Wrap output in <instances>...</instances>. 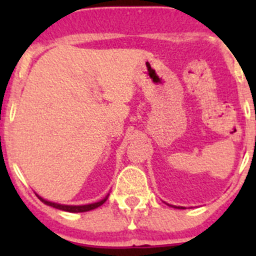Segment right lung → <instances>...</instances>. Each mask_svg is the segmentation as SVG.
Returning a JSON list of instances; mask_svg holds the SVG:
<instances>
[{
  "mask_svg": "<svg viewBox=\"0 0 256 256\" xmlns=\"http://www.w3.org/2000/svg\"><path fill=\"white\" fill-rule=\"evenodd\" d=\"M37 197L40 198V200H42V202L44 203V204L50 206V207L56 208V209H60V210L70 212V213H80V212L92 210V209H95V208L100 207V206H102V204H104L105 200H108V197H106V198H104V200H100V202L92 203V204H86V206H63V204H58V203H53V202H49V200H43V198L40 197V196H38V194H37Z\"/></svg>",
  "mask_w": 256,
  "mask_h": 256,
  "instance_id": "1",
  "label": "right lung"
}]
</instances>
